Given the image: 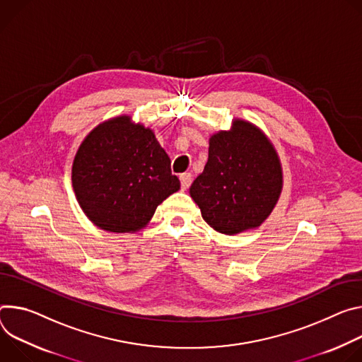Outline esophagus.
I'll use <instances>...</instances> for the list:
<instances>
[{
    "label": "esophagus",
    "mask_w": 362,
    "mask_h": 362,
    "mask_svg": "<svg viewBox=\"0 0 362 362\" xmlns=\"http://www.w3.org/2000/svg\"><path fill=\"white\" fill-rule=\"evenodd\" d=\"M180 181H181V188H182V189H187V188L189 187L191 181H192V175H191L189 173L182 174V175L180 177Z\"/></svg>",
    "instance_id": "34e87169"
}]
</instances>
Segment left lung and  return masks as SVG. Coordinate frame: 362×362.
<instances>
[{"label":"left lung","instance_id":"1","mask_svg":"<svg viewBox=\"0 0 362 362\" xmlns=\"http://www.w3.org/2000/svg\"><path fill=\"white\" fill-rule=\"evenodd\" d=\"M209 159L189 195L204 221L234 235L260 227L284 188V170L274 145L255 124L233 119L228 131L209 139Z\"/></svg>","mask_w":362,"mask_h":362}]
</instances>
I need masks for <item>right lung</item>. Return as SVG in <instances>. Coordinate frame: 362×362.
I'll use <instances>...</instances> for the list:
<instances>
[{
  "mask_svg": "<svg viewBox=\"0 0 362 362\" xmlns=\"http://www.w3.org/2000/svg\"><path fill=\"white\" fill-rule=\"evenodd\" d=\"M80 209L99 228L135 233L180 189L171 159L151 128L129 115L105 120L80 144L71 165Z\"/></svg>",
  "mask_w": 362,
  "mask_h": 362,
  "instance_id": "add662e5",
  "label": "right lung"
}]
</instances>
